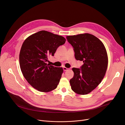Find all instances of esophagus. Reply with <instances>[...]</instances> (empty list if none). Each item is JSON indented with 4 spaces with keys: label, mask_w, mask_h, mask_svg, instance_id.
I'll return each mask as SVG.
<instances>
[{
    "label": "esophagus",
    "mask_w": 125,
    "mask_h": 125,
    "mask_svg": "<svg viewBox=\"0 0 125 125\" xmlns=\"http://www.w3.org/2000/svg\"><path fill=\"white\" fill-rule=\"evenodd\" d=\"M63 70H64V71H67L68 69L67 68L65 67H63Z\"/></svg>",
    "instance_id": "34e87169"
}]
</instances>
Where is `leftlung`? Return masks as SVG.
Masks as SVG:
<instances>
[{"instance_id": "1", "label": "left lung", "mask_w": 125, "mask_h": 125, "mask_svg": "<svg viewBox=\"0 0 125 125\" xmlns=\"http://www.w3.org/2000/svg\"><path fill=\"white\" fill-rule=\"evenodd\" d=\"M66 38L74 48L76 59L83 62L80 68L72 69L74 74L70 80L71 88L77 94H87L98 85L105 76L108 66L106 50L101 41L90 33Z\"/></svg>"}]
</instances>
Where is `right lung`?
I'll return each mask as SVG.
<instances>
[{
    "instance_id": "obj_1",
    "label": "right lung",
    "mask_w": 125,
    "mask_h": 125,
    "mask_svg": "<svg viewBox=\"0 0 125 125\" xmlns=\"http://www.w3.org/2000/svg\"><path fill=\"white\" fill-rule=\"evenodd\" d=\"M65 42L61 35L41 31L30 35L23 42L19 55L20 68L27 82L38 91L49 92L57 87L63 69L46 62Z\"/></svg>"
}]
</instances>
